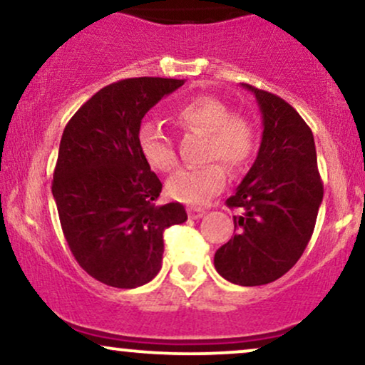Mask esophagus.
I'll return each instance as SVG.
<instances>
[{
    "mask_svg": "<svg viewBox=\"0 0 365 365\" xmlns=\"http://www.w3.org/2000/svg\"><path fill=\"white\" fill-rule=\"evenodd\" d=\"M187 212H188V217H192V220H199V217H202L204 215H206V211L200 207H188Z\"/></svg>",
    "mask_w": 365,
    "mask_h": 365,
    "instance_id": "1",
    "label": "esophagus"
}]
</instances>
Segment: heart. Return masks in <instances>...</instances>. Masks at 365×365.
Here are the masks:
<instances>
[{
  "label": "heart",
  "mask_w": 365,
  "mask_h": 365,
  "mask_svg": "<svg viewBox=\"0 0 365 365\" xmlns=\"http://www.w3.org/2000/svg\"><path fill=\"white\" fill-rule=\"evenodd\" d=\"M177 121L185 130L206 133L204 159H220L230 171H238L249 163L255 150V128L249 118L221 99L199 96L177 110ZM139 149L145 161L159 171L177 166L173 140L156 123H144L139 130ZM223 165L211 161L207 165L182 168L168 180V192L173 199L190 206H202L225 185Z\"/></svg>",
  "instance_id": "b5f03b06"
}]
</instances>
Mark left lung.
I'll use <instances>...</instances> for the list:
<instances>
[{
    "mask_svg": "<svg viewBox=\"0 0 365 365\" xmlns=\"http://www.w3.org/2000/svg\"><path fill=\"white\" fill-rule=\"evenodd\" d=\"M262 115V140L252 168L226 200L242 209L235 235L215 254L216 271L242 287L282 278L311 240L322 202L316 145L309 125L284 99L242 83Z\"/></svg>",
    "mask_w": 365,
    "mask_h": 365,
    "instance_id": "8db88e82",
    "label": "left lung"
}]
</instances>
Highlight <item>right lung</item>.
Instances as JSON below:
<instances>
[{
  "mask_svg": "<svg viewBox=\"0 0 365 365\" xmlns=\"http://www.w3.org/2000/svg\"><path fill=\"white\" fill-rule=\"evenodd\" d=\"M185 81L125 78L96 92L63 130L53 197L73 257L108 287L137 288L161 269L163 232L187 221L156 204L163 183L139 149L142 118Z\"/></svg>",
  "mask_w": 365,
  "mask_h": 365,
  "instance_id": "1",
  "label": "right lung"
}]
</instances>
